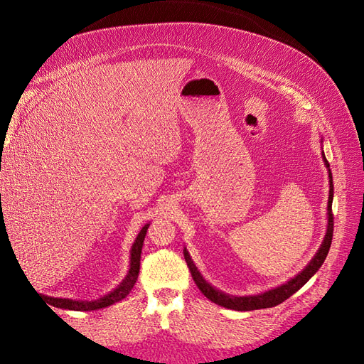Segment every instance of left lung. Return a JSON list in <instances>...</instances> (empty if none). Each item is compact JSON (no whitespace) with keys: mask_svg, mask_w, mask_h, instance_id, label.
<instances>
[{"mask_svg":"<svg viewBox=\"0 0 364 364\" xmlns=\"http://www.w3.org/2000/svg\"><path fill=\"white\" fill-rule=\"evenodd\" d=\"M323 161L325 165L328 167V178H329V199H328V229H326V235L323 243L318 249V252L314 255V258L310 261V264L297 274L296 278L290 279L287 284L281 285L278 289H273L270 291H266L262 294H257V296H243V297H237V296H229L225 294L222 291L215 290L213 285H209L203 278L202 274L197 270V267L193 264L188 252L183 250V257L186 261V266H188L191 277L196 282L199 290L208 297L209 301H213L217 305H222L225 308H230V310H237V311H252V310H261V308H270L274 305H279L284 301H287L290 296H293L297 290L306 284V281L310 279L313 274L321 269V266L323 264L329 247H331V241H333V232H334V214H333V197H334V185H333V174L331 170H329V162L326 161L325 155Z\"/></svg>","mask_w":364,"mask_h":364,"instance_id":"obj_1","label":"left lung"}]
</instances>
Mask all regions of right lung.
<instances>
[{
    "label": "right lung",
    "mask_w": 364,
    "mask_h": 364,
    "mask_svg": "<svg viewBox=\"0 0 364 364\" xmlns=\"http://www.w3.org/2000/svg\"><path fill=\"white\" fill-rule=\"evenodd\" d=\"M150 225H146L141 229V232L138 234L134 246H132V253H130V269L126 279L121 282L118 287L111 291L109 294L100 297V299L92 301V302H85V301H73V299H62V297H47V302L50 305L56 306V308H65V310H74V311H91V310H98V308H105L112 305L129 294V291L134 289V285L138 279V273H139V261H141V249L142 243H144V238L147 234V229Z\"/></svg>",
    "instance_id": "1"
}]
</instances>
